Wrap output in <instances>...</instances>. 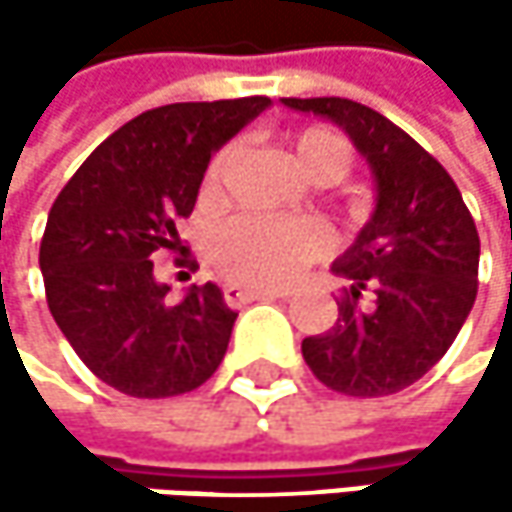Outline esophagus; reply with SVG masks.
I'll use <instances>...</instances> for the list:
<instances>
[{"mask_svg":"<svg viewBox=\"0 0 512 512\" xmlns=\"http://www.w3.org/2000/svg\"><path fill=\"white\" fill-rule=\"evenodd\" d=\"M290 290H263V287H243V284H225V302L228 305H246L257 299H287Z\"/></svg>","mask_w":512,"mask_h":512,"instance_id":"1","label":"esophagus"}]
</instances>
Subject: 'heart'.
Here are the masks:
<instances>
[{"instance_id":"heart-1","label":"heart","mask_w":512,"mask_h":512,"mask_svg":"<svg viewBox=\"0 0 512 512\" xmlns=\"http://www.w3.org/2000/svg\"><path fill=\"white\" fill-rule=\"evenodd\" d=\"M299 171L320 183H341L353 168V148L344 136L326 127L299 130L290 139ZM237 148L228 145L210 159L201 183L204 201H219ZM329 231L314 219H272V216H237L213 231L210 257L234 281L252 287H281L293 281L305 266L329 252Z\"/></svg>"}]
</instances>
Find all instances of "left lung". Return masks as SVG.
<instances>
[{
  "label": "left lung",
  "instance_id": "left-lung-1",
  "mask_svg": "<svg viewBox=\"0 0 512 512\" xmlns=\"http://www.w3.org/2000/svg\"><path fill=\"white\" fill-rule=\"evenodd\" d=\"M338 124L376 180V207L332 263L350 287L329 332L302 341L314 376L347 397L418 382L460 335L477 296L480 237L457 183L409 133L347 97H281Z\"/></svg>",
  "mask_w": 512,
  "mask_h": 512
}]
</instances>
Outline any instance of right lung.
Instances as JSON below:
<instances>
[{
    "instance_id": "add662e5",
    "label": "right lung",
    "mask_w": 512,
    "mask_h": 512,
    "mask_svg": "<svg viewBox=\"0 0 512 512\" xmlns=\"http://www.w3.org/2000/svg\"><path fill=\"white\" fill-rule=\"evenodd\" d=\"M269 97L171 103L115 130L58 192L41 240L52 320L85 367L130 397H174L222 364L237 311L192 284L177 305L154 278L156 252H177V219L195 207L213 151Z\"/></svg>"
}]
</instances>
